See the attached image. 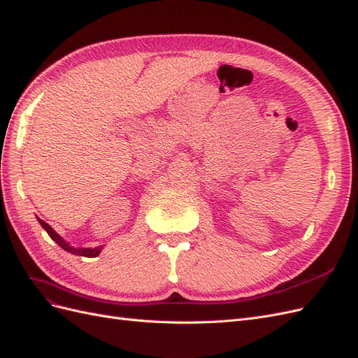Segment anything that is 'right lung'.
I'll list each match as a JSON object with an SVG mask.
<instances>
[{"instance_id":"1","label":"right lung","mask_w":358,"mask_h":358,"mask_svg":"<svg viewBox=\"0 0 358 358\" xmlns=\"http://www.w3.org/2000/svg\"><path fill=\"white\" fill-rule=\"evenodd\" d=\"M37 221L40 222V225L43 227V229H45V230L48 231V234L50 236L52 241H55V242L58 243V246H61V248L64 249V251H67V252H70V254H73V255H82V257L94 258V257H96V255H99V254L103 251V246H95V248H73L70 243H67L66 241H64L62 237H61L55 230H53L48 222H45V221L40 220V218H37Z\"/></svg>"}]
</instances>
